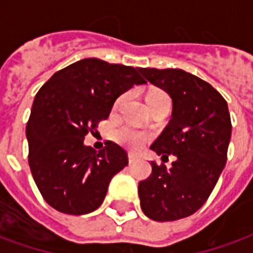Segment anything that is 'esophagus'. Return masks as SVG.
<instances>
[{"label":"esophagus","instance_id":"34e87169","mask_svg":"<svg viewBox=\"0 0 253 253\" xmlns=\"http://www.w3.org/2000/svg\"><path fill=\"white\" fill-rule=\"evenodd\" d=\"M127 157H128V163H130V164H134V163H135V161L138 160L137 156L132 153H128V156H127Z\"/></svg>","mask_w":253,"mask_h":253}]
</instances>
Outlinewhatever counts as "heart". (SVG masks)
<instances>
[{
	"label": "heart",
	"instance_id": "b5f03b06",
	"mask_svg": "<svg viewBox=\"0 0 253 253\" xmlns=\"http://www.w3.org/2000/svg\"><path fill=\"white\" fill-rule=\"evenodd\" d=\"M148 103L149 105L154 104L156 101H159V100H164V99H169L168 97V94L163 92V90H157V89H152L150 92L148 93ZM123 101V96L119 97V99L116 100L115 105H114V108H118L121 103ZM114 139H115L116 142L121 143L123 146H126L128 149H132V150H138V149L142 146L143 143L146 142V139H148V134H145L142 131H138L135 128H132L130 126H121L116 128L115 131H114Z\"/></svg>",
	"mask_w": 253,
	"mask_h": 253
}]
</instances>
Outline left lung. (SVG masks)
<instances>
[{
    "mask_svg": "<svg viewBox=\"0 0 253 253\" xmlns=\"http://www.w3.org/2000/svg\"><path fill=\"white\" fill-rule=\"evenodd\" d=\"M139 72L173 104L168 126L150 149L176 157L170 169L150 163L152 175L138 186L141 209L160 222L190 217L205 205L226 164L232 135L228 103L210 84L181 69Z\"/></svg>",
    "mask_w": 253,
    "mask_h": 253,
    "instance_id": "obj_1",
    "label": "left lung"
}]
</instances>
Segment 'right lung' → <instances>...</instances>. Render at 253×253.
Listing matches in <instances>:
<instances>
[{
	"instance_id": "right-lung-1",
	"label": "right lung",
	"mask_w": 253,
	"mask_h": 253,
	"mask_svg": "<svg viewBox=\"0 0 253 253\" xmlns=\"http://www.w3.org/2000/svg\"><path fill=\"white\" fill-rule=\"evenodd\" d=\"M139 69L86 58L57 72L36 93L27 123L28 164L44 201L81 215L103 203L111 179L127 164L114 142L96 152L84 138L110 116L115 100L146 84Z\"/></svg>"
}]
</instances>
